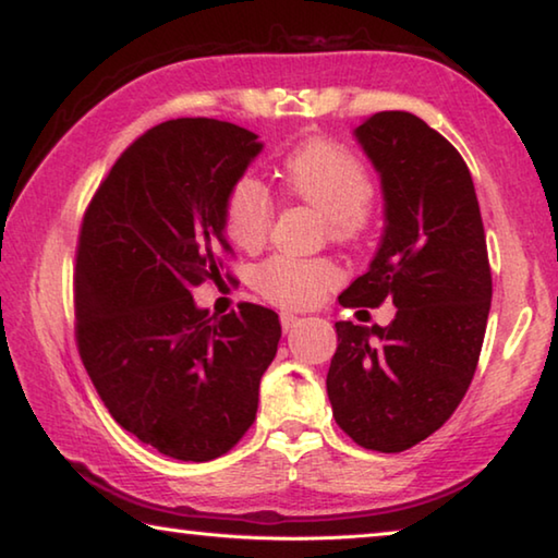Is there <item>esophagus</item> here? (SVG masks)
<instances>
[{"label":"esophagus","instance_id":"1","mask_svg":"<svg viewBox=\"0 0 558 558\" xmlns=\"http://www.w3.org/2000/svg\"><path fill=\"white\" fill-rule=\"evenodd\" d=\"M280 325H282V329H286V332H290V329L298 325V315H292V313H280Z\"/></svg>","mask_w":558,"mask_h":558}]
</instances>
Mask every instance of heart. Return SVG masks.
Listing matches in <instances>:
<instances>
[{
  "label": "heart",
  "instance_id": "heart-1",
  "mask_svg": "<svg viewBox=\"0 0 558 558\" xmlns=\"http://www.w3.org/2000/svg\"><path fill=\"white\" fill-rule=\"evenodd\" d=\"M282 186L292 199L327 214L329 235L354 243L366 229V206L374 196L369 169L352 149L327 137H307L282 159ZM272 196L260 179L245 174L226 196V231L245 251L266 243L272 226ZM337 263L329 258L270 256L256 270V288L282 307H307L339 282Z\"/></svg>",
  "mask_w": 558,
  "mask_h": 558
}]
</instances>
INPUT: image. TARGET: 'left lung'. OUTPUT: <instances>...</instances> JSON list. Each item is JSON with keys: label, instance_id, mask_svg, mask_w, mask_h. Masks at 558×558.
<instances>
[{"label": "left lung", "instance_id": "left-lung-1", "mask_svg": "<svg viewBox=\"0 0 558 558\" xmlns=\"http://www.w3.org/2000/svg\"><path fill=\"white\" fill-rule=\"evenodd\" d=\"M381 177L386 226L369 270L344 307H379L386 327L335 323L327 396L337 426L356 446L401 452L446 423L475 376L493 272L483 216L465 159L403 110L376 112L354 130Z\"/></svg>", "mask_w": 558, "mask_h": 558}]
</instances>
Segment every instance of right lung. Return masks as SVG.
<instances>
[{
	"instance_id": "right-lung-1",
	"label": "right lung",
	"mask_w": 558,
	"mask_h": 558,
	"mask_svg": "<svg viewBox=\"0 0 558 558\" xmlns=\"http://www.w3.org/2000/svg\"><path fill=\"white\" fill-rule=\"evenodd\" d=\"M260 147L231 122L167 120L118 157L83 214L73 270L83 366L122 428L184 462L243 438L278 352L272 310L241 302L216 317L192 298L221 280L226 196Z\"/></svg>"
}]
</instances>
